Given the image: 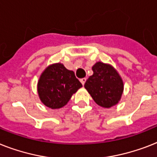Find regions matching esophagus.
<instances>
[{
  "label": "esophagus",
  "mask_w": 157,
  "mask_h": 157,
  "mask_svg": "<svg viewBox=\"0 0 157 157\" xmlns=\"http://www.w3.org/2000/svg\"><path fill=\"white\" fill-rule=\"evenodd\" d=\"M85 81H86V78H82V79H81V84H82L83 85H85Z\"/></svg>",
  "instance_id": "esophagus-1"
}]
</instances>
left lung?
<instances>
[{"mask_svg":"<svg viewBox=\"0 0 157 157\" xmlns=\"http://www.w3.org/2000/svg\"><path fill=\"white\" fill-rule=\"evenodd\" d=\"M94 74L85 84V88L94 101L100 106L109 108L120 100L123 82L112 66L98 62L92 67Z\"/></svg>","mask_w":157,"mask_h":157,"instance_id":"obj_1","label":"left lung"}]
</instances>
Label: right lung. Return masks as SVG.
<instances>
[{
  "mask_svg": "<svg viewBox=\"0 0 157 157\" xmlns=\"http://www.w3.org/2000/svg\"><path fill=\"white\" fill-rule=\"evenodd\" d=\"M81 87L82 84L74 72L58 63L50 65L42 73L38 82V93L44 105L59 109L64 106Z\"/></svg>",
  "mask_w": 157,
  "mask_h": 157,
  "instance_id": "right-lung-1",
  "label": "right lung"
}]
</instances>
